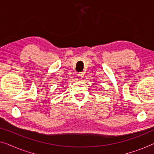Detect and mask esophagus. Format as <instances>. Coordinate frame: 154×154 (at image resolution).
I'll return each instance as SVG.
<instances>
[{
    "label": "esophagus",
    "instance_id": "34e87169",
    "mask_svg": "<svg viewBox=\"0 0 154 154\" xmlns=\"http://www.w3.org/2000/svg\"><path fill=\"white\" fill-rule=\"evenodd\" d=\"M78 76H79L80 79H82V78L84 77V73L83 72H80L78 74Z\"/></svg>",
    "mask_w": 154,
    "mask_h": 154
}]
</instances>
